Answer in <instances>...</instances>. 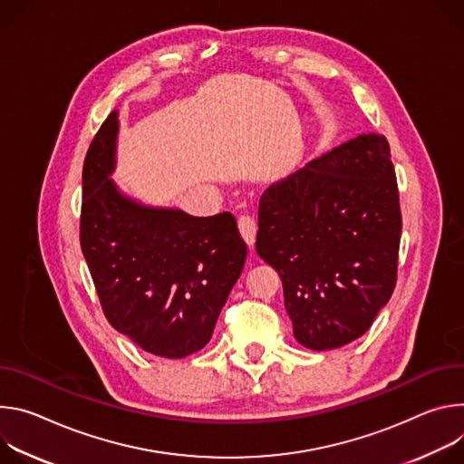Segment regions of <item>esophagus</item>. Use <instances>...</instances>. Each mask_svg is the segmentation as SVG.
<instances>
[{
	"label": "esophagus",
	"instance_id": "34e87169",
	"mask_svg": "<svg viewBox=\"0 0 464 464\" xmlns=\"http://www.w3.org/2000/svg\"><path fill=\"white\" fill-rule=\"evenodd\" d=\"M237 227H239V232H241L243 241H245L248 246H254L256 230H258V225H256V221H254L252 218H248V216H243V218H239Z\"/></svg>",
	"mask_w": 464,
	"mask_h": 464
}]
</instances>
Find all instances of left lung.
<instances>
[{"label": "left lung", "mask_w": 464, "mask_h": 464, "mask_svg": "<svg viewBox=\"0 0 464 464\" xmlns=\"http://www.w3.org/2000/svg\"><path fill=\"white\" fill-rule=\"evenodd\" d=\"M258 227L295 339L332 350L362 337L396 284L401 214L385 136L359 134L271 184Z\"/></svg>", "instance_id": "8db88e82"}]
</instances>
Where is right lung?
I'll return each instance as SVG.
<instances>
[{
	"mask_svg": "<svg viewBox=\"0 0 464 464\" xmlns=\"http://www.w3.org/2000/svg\"><path fill=\"white\" fill-rule=\"evenodd\" d=\"M118 111L82 168L81 248L109 323L141 350L179 359L212 339L246 245L232 214L193 218L125 195L116 169Z\"/></svg>",
	"mask_w": 464,
	"mask_h": 464,
	"instance_id": "right-lung-1",
	"label": "right lung"
}]
</instances>
